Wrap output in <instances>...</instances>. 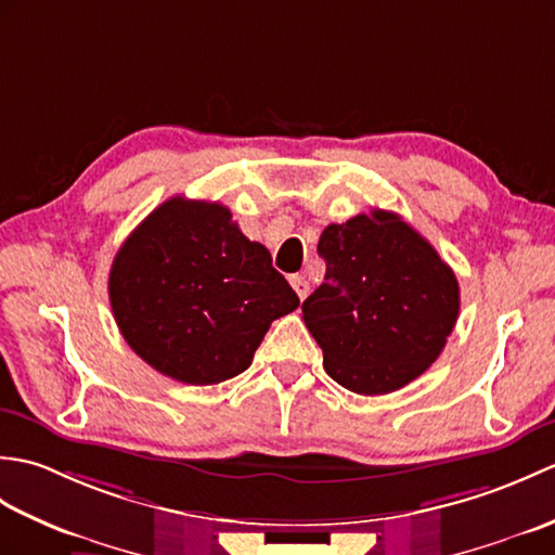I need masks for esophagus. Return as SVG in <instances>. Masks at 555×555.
I'll return each mask as SVG.
<instances>
[{
    "label": "esophagus",
    "mask_w": 555,
    "mask_h": 555,
    "mask_svg": "<svg viewBox=\"0 0 555 555\" xmlns=\"http://www.w3.org/2000/svg\"><path fill=\"white\" fill-rule=\"evenodd\" d=\"M288 281H291V286H293V291L298 293V298L300 300H305L310 296V284L308 281H305L302 276H298V274H293V276H288Z\"/></svg>",
    "instance_id": "34e87169"
}]
</instances>
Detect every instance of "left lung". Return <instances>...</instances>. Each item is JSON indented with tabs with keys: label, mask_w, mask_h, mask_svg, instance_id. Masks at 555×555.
Returning <instances> with one entry per match:
<instances>
[{
	"label": "left lung",
	"mask_w": 555,
	"mask_h": 555,
	"mask_svg": "<svg viewBox=\"0 0 555 555\" xmlns=\"http://www.w3.org/2000/svg\"><path fill=\"white\" fill-rule=\"evenodd\" d=\"M317 253L324 284L302 320L334 382L360 396L398 391L441 356L460 310V288L429 241L393 211L372 209L328 223Z\"/></svg>",
	"instance_id": "obj_1"
}]
</instances>
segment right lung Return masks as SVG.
I'll return each instance as SVG.
<instances>
[{
  "label": "right lung",
  "instance_id": "add662e5",
  "mask_svg": "<svg viewBox=\"0 0 555 555\" xmlns=\"http://www.w3.org/2000/svg\"><path fill=\"white\" fill-rule=\"evenodd\" d=\"M109 302L135 356L193 386L245 372L271 322L300 305L229 207L183 195L162 203L124 241Z\"/></svg>",
  "mask_w": 555,
  "mask_h": 555
}]
</instances>
